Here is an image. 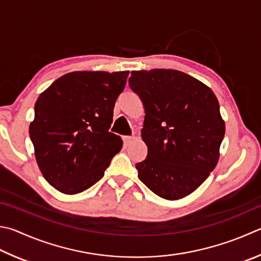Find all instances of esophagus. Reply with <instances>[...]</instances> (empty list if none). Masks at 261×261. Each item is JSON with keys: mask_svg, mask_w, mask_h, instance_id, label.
Masks as SVG:
<instances>
[{"mask_svg": "<svg viewBox=\"0 0 261 261\" xmlns=\"http://www.w3.org/2000/svg\"><path fill=\"white\" fill-rule=\"evenodd\" d=\"M132 139H134V137H131V136H123V141H124L125 145L129 144Z\"/></svg>", "mask_w": 261, "mask_h": 261, "instance_id": "obj_1", "label": "esophagus"}]
</instances>
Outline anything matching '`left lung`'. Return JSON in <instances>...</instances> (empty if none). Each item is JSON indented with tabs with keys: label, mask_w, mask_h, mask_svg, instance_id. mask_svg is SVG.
Masks as SVG:
<instances>
[{
	"label": "left lung",
	"mask_w": 261,
	"mask_h": 261,
	"mask_svg": "<svg viewBox=\"0 0 261 261\" xmlns=\"http://www.w3.org/2000/svg\"><path fill=\"white\" fill-rule=\"evenodd\" d=\"M129 85L145 108L147 156L136 164L140 181L165 200L189 195L219 159L225 123L215 93L173 69L134 70Z\"/></svg>",
	"instance_id": "obj_1"
}]
</instances>
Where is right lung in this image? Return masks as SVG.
<instances>
[{
	"instance_id": "add662e5",
	"label": "right lung",
	"mask_w": 261,
	"mask_h": 261,
	"mask_svg": "<svg viewBox=\"0 0 261 261\" xmlns=\"http://www.w3.org/2000/svg\"><path fill=\"white\" fill-rule=\"evenodd\" d=\"M129 72H73L37 98L30 137L43 177L64 194L99 181L123 141L110 132Z\"/></svg>"
}]
</instances>
